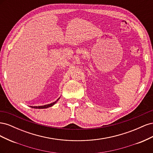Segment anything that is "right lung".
<instances>
[{
  "instance_id": "right-lung-1",
  "label": "right lung",
  "mask_w": 153,
  "mask_h": 153,
  "mask_svg": "<svg viewBox=\"0 0 153 153\" xmlns=\"http://www.w3.org/2000/svg\"><path fill=\"white\" fill-rule=\"evenodd\" d=\"M59 99H60V98H58V99L57 100V101H54V102H53V103H52L48 104V105H43V106H30V107H31V108H39V109H41V108H48V107H50V106H52L53 105H54L55 103H56L57 102V101H58Z\"/></svg>"
}]
</instances>
